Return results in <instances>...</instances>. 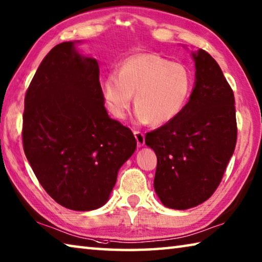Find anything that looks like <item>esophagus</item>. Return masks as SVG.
I'll return each mask as SVG.
<instances>
[{
    "instance_id": "34e87169",
    "label": "esophagus",
    "mask_w": 262,
    "mask_h": 262,
    "mask_svg": "<svg viewBox=\"0 0 262 262\" xmlns=\"http://www.w3.org/2000/svg\"><path fill=\"white\" fill-rule=\"evenodd\" d=\"M134 135H135V139L137 142V146L141 147L145 144V136L142 132L140 130H135L134 132Z\"/></svg>"
}]
</instances>
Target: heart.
I'll return each instance as SVG.
<instances>
[{
    "label": "heart",
    "mask_w": 262,
    "mask_h": 262,
    "mask_svg": "<svg viewBox=\"0 0 262 262\" xmlns=\"http://www.w3.org/2000/svg\"><path fill=\"white\" fill-rule=\"evenodd\" d=\"M192 77L188 68L154 54L126 58L119 72L111 71L102 80V92L107 111L123 119L135 94L136 118L155 125L177 118L190 97Z\"/></svg>",
    "instance_id": "heart-1"
}]
</instances>
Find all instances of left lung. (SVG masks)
Segmentation results:
<instances>
[{
  "label": "left lung",
  "instance_id": "obj_1",
  "mask_svg": "<svg viewBox=\"0 0 262 262\" xmlns=\"http://www.w3.org/2000/svg\"><path fill=\"white\" fill-rule=\"evenodd\" d=\"M191 56L196 78L187 105L145 136L157 156L155 191L173 210L194 207L212 196L237 140L234 93L220 66L205 50Z\"/></svg>",
  "mask_w": 262,
  "mask_h": 262
}]
</instances>
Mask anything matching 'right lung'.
Returning a JSON list of instances; mask_svg holds the SVG:
<instances>
[{"label": "right lung", "instance_id": "right-lung-1", "mask_svg": "<svg viewBox=\"0 0 262 262\" xmlns=\"http://www.w3.org/2000/svg\"><path fill=\"white\" fill-rule=\"evenodd\" d=\"M77 43L57 45L41 61L25 96L23 143L51 198L70 210L92 211L108 201L136 140L108 117L97 60L80 54Z\"/></svg>", "mask_w": 262, "mask_h": 262}]
</instances>
